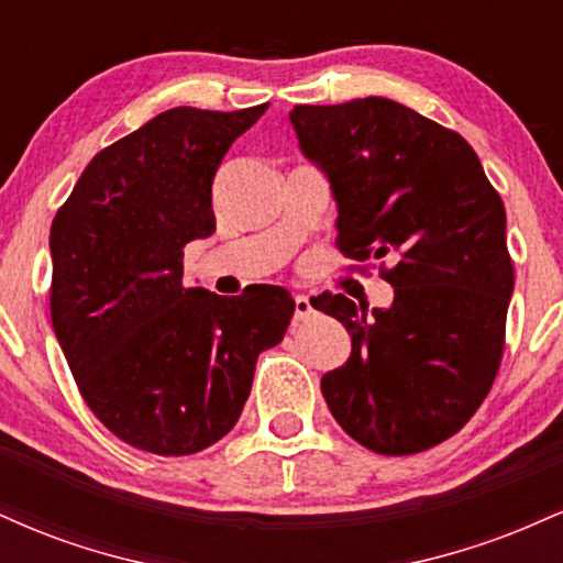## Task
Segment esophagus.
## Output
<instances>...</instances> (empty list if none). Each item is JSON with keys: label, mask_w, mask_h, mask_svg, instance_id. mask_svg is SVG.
I'll use <instances>...</instances> for the list:
<instances>
[{"label": "esophagus", "mask_w": 563, "mask_h": 563, "mask_svg": "<svg viewBox=\"0 0 563 563\" xmlns=\"http://www.w3.org/2000/svg\"><path fill=\"white\" fill-rule=\"evenodd\" d=\"M312 312H314L312 299H309V296H303V294L296 296V299H294V314H296V320H307Z\"/></svg>", "instance_id": "obj_1"}]
</instances>
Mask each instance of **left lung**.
Instances as JSON below:
<instances>
[{"label":"left lung","instance_id":"1","mask_svg":"<svg viewBox=\"0 0 563 563\" xmlns=\"http://www.w3.org/2000/svg\"><path fill=\"white\" fill-rule=\"evenodd\" d=\"M290 124L331 183L341 254L397 256L389 309L314 299L352 335L322 397L378 455L434 448L479 410L500 367L514 294L503 200L461 134L386 97L296 106Z\"/></svg>","mask_w":563,"mask_h":563}]
</instances>
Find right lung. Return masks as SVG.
I'll return each mask as SVG.
<instances>
[{
    "instance_id": "right-lung-1",
    "label": "right lung",
    "mask_w": 563,
    "mask_h": 563,
    "mask_svg": "<svg viewBox=\"0 0 563 563\" xmlns=\"http://www.w3.org/2000/svg\"><path fill=\"white\" fill-rule=\"evenodd\" d=\"M267 106L158 113L97 153L55 214V335L89 410L137 450L192 455L219 442L260 352L286 335V288L217 296L183 283L185 245L217 230L219 164Z\"/></svg>"
}]
</instances>
